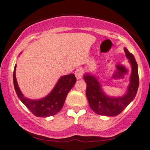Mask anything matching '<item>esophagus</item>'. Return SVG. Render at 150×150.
Here are the masks:
<instances>
[{"label":"esophagus","instance_id":"esophagus-1","mask_svg":"<svg viewBox=\"0 0 150 150\" xmlns=\"http://www.w3.org/2000/svg\"><path fill=\"white\" fill-rule=\"evenodd\" d=\"M75 75L77 79H81V78H83V71L81 68H78L75 71Z\"/></svg>","mask_w":150,"mask_h":150}]
</instances>
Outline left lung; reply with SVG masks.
Wrapping results in <instances>:
<instances>
[{
  "instance_id": "1",
  "label": "left lung",
  "mask_w": 150,
  "mask_h": 150,
  "mask_svg": "<svg viewBox=\"0 0 150 150\" xmlns=\"http://www.w3.org/2000/svg\"><path fill=\"white\" fill-rule=\"evenodd\" d=\"M126 57L132 66L131 82L127 93L122 97H108L101 90L99 81L94 76L86 74L83 78L86 83V96L89 105L94 112L105 116H115L121 113L134 99L139 88L138 65L134 55L124 48Z\"/></svg>"
}]
</instances>
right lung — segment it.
I'll return each instance as SVG.
<instances>
[{
	"instance_id": "obj_1",
	"label": "right lung",
	"mask_w": 150,
	"mask_h": 150,
	"mask_svg": "<svg viewBox=\"0 0 150 150\" xmlns=\"http://www.w3.org/2000/svg\"><path fill=\"white\" fill-rule=\"evenodd\" d=\"M16 65L13 74V86L19 99L37 117H49L58 113L62 108L67 95L76 82L74 74L64 75L59 80L52 91L43 99L40 100H30L22 95L16 78Z\"/></svg>"
}]
</instances>
